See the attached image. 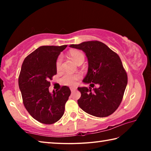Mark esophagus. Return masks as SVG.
<instances>
[{
	"instance_id": "1",
	"label": "esophagus",
	"mask_w": 151,
	"mask_h": 151,
	"mask_svg": "<svg viewBox=\"0 0 151 151\" xmlns=\"http://www.w3.org/2000/svg\"><path fill=\"white\" fill-rule=\"evenodd\" d=\"M70 89L71 91H75V90H76V87H75V86H70Z\"/></svg>"
}]
</instances>
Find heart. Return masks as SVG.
I'll list each match as a JSON object with an SVG mask.
<instances>
[{
    "instance_id": "heart-1",
    "label": "heart",
    "mask_w": 151,
    "mask_h": 151,
    "mask_svg": "<svg viewBox=\"0 0 151 151\" xmlns=\"http://www.w3.org/2000/svg\"><path fill=\"white\" fill-rule=\"evenodd\" d=\"M68 55L73 58V60L75 61L76 63L78 65L81 63H83L85 60V55H83V52H80L78 50H70ZM62 58L60 57H58L57 58V60H56V68L58 70H60L61 67H62ZM81 77V75L80 74H65L62 78L60 79L61 83L63 85H75L76 81L78 80L79 78Z\"/></svg>"
}]
</instances>
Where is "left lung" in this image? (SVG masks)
<instances>
[{"label":"left lung","instance_id":"obj_1","mask_svg":"<svg viewBox=\"0 0 151 151\" xmlns=\"http://www.w3.org/2000/svg\"><path fill=\"white\" fill-rule=\"evenodd\" d=\"M70 47L83 50L88 61L85 83L91 87H78L81 96L78 104L86 113L97 117L111 115L119 106L128 82L126 70L119 56L98 40H91Z\"/></svg>","mask_w":151,"mask_h":151}]
</instances>
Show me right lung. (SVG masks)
<instances>
[{
    "label": "right lung",
    "mask_w": 151,
    "mask_h": 151,
    "mask_svg": "<svg viewBox=\"0 0 151 151\" xmlns=\"http://www.w3.org/2000/svg\"><path fill=\"white\" fill-rule=\"evenodd\" d=\"M67 45L42 46L24 58L19 76L22 102L35 120L46 124L57 122L63 116L70 94L68 86L49 93L50 80L57 75L56 60Z\"/></svg>",
    "instance_id": "1"
}]
</instances>
